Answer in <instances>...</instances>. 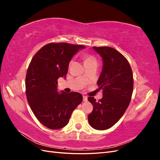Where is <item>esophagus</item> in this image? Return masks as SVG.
Returning <instances> with one entry per match:
<instances>
[{"label":"esophagus","instance_id":"34e87169","mask_svg":"<svg viewBox=\"0 0 160 160\" xmlns=\"http://www.w3.org/2000/svg\"><path fill=\"white\" fill-rule=\"evenodd\" d=\"M83 101H84V102H87V101H88V97H87V96H83Z\"/></svg>","mask_w":160,"mask_h":160}]
</instances>
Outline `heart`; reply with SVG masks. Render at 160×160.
<instances>
[{
    "label": "heart",
    "instance_id": "b5f03b06",
    "mask_svg": "<svg viewBox=\"0 0 160 160\" xmlns=\"http://www.w3.org/2000/svg\"><path fill=\"white\" fill-rule=\"evenodd\" d=\"M83 60H84V63H88V62H97L95 58L89 55H84Z\"/></svg>",
    "mask_w": 160,
    "mask_h": 160
}]
</instances>
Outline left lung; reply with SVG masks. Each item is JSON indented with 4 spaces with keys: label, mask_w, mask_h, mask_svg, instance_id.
Listing matches in <instances>:
<instances>
[{
    "label": "left lung",
    "mask_w": 160,
    "mask_h": 160,
    "mask_svg": "<svg viewBox=\"0 0 160 160\" xmlns=\"http://www.w3.org/2000/svg\"><path fill=\"white\" fill-rule=\"evenodd\" d=\"M93 48L103 60L102 71L97 82L103 89V98L98 102L93 97L88 98L93 106L88 122L93 128L105 130L117 123L128 108L133 93V72L126 58L113 48Z\"/></svg>",
    "instance_id": "left-lung-1"
}]
</instances>
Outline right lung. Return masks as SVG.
<instances>
[{
    "mask_svg": "<svg viewBox=\"0 0 160 160\" xmlns=\"http://www.w3.org/2000/svg\"><path fill=\"white\" fill-rule=\"evenodd\" d=\"M81 45L51 42L43 46L32 57L28 67L26 95L37 119L51 129L64 128L73 110L83 101L77 92H57V79L66 77L69 62Z\"/></svg>",
    "mask_w": 160,
    "mask_h": 160,
    "instance_id": "1",
    "label": "right lung"
}]
</instances>
